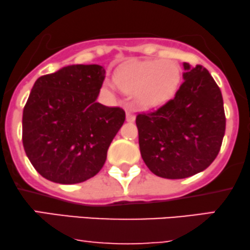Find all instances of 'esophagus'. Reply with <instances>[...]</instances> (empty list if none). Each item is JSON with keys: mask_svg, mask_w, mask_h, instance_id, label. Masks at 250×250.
Here are the masks:
<instances>
[{"mask_svg": "<svg viewBox=\"0 0 250 250\" xmlns=\"http://www.w3.org/2000/svg\"><path fill=\"white\" fill-rule=\"evenodd\" d=\"M134 119H135L134 110L132 109V106L127 105L126 106V121L132 123V122H134Z\"/></svg>", "mask_w": 250, "mask_h": 250, "instance_id": "1", "label": "esophagus"}]
</instances>
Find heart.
<instances>
[{"label": "heart", "mask_w": 250, "mask_h": 250, "mask_svg": "<svg viewBox=\"0 0 250 250\" xmlns=\"http://www.w3.org/2000/svg\"><path fill=\"white\" fill-rule=\"evenodd\" d=\"M115 82L126 93L134 94L141 108L153 109L174 96L180 86L181 70L171 60L134 61L116 73ZM105 87L113 89L110 83Z\"/></svg>", "instance_id": "1"}]
</instances>
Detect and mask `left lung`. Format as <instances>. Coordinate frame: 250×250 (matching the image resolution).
<instances>
[{"label":"left lung","instance_id":"obj_1","mask_svg":"<svg viewBox=\"0 0 250 250\" xmlns=\"http://www.w3.org/2000/svg\"><path fill=\"white\" fill-rule=\"evenodd\" d=\"M184 83L172 100L135 119L142 160L167 179L206 170L219 153L225 112L219 87L202 65L184 63Z\"/></svg>","mask_w":250,"mask_h":250}]
</instances>
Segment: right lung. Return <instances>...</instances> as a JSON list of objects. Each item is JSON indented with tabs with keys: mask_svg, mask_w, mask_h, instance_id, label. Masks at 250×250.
Here are the masks:
<instances>
[{
	"mask_svg": "<svg viewBox=\"0 0 250 250\" xmlns=\"http://www.w3.org/2000/svg\"><path fill=\"white\" fill-rule=\"evenodd\" d=\"M105 78L97 64L67 65L39 78L22 111V145L35 170L53 183L99 173L125 111L96 102Z\"/></svg>",
	"mask_w": 250,
	"mask_h": 250,
	"instance_id": "add662e5",
	"label": "right lung"
}]
</instances>
